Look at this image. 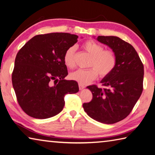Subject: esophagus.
Instances as JSON below:
<instances>
[{"label": "esophagus", "mask_w": 155, "mask_h": 155, "mask_svg": "<svg viewBox=\"0 0 155 155\" xmlns=\"http://www.w3.org/2000/svg\"><path fill=\"white\" fill-rule=\"evenodd\" d=\"M78 87H79V89L80 90H82V89H83L84 88H85V86L83 85H81V84H80V83H78Z\"/></svg>", "instance_id": "esophagus-1"}]
</instances>
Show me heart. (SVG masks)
<instances>
[{
	"label": "heart",
	"instance_id": "heart-1",
	"mask_svg": "<svg viewBox=\"0 0 155 155\" xmlns=\"http://www.w3.org/2000/svg\"><path fill=\"white\" fill-rule=\"evenodd\" d=\"M83 49L91 56L89 67L87 70H78L71 72L70 78L81 85H87L97 78L98 74L100 77L104 78L110 74L117 66V58L115 53L110 49H104L100 43L94 40H88L83 44ZM75 47L72 46L64 53L63 60L68 68L72 69L76 66Z\"/></svg>",
	"mask_w": 155,
	"mask_h": 155
}]
</instances>
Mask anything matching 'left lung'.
Segmentation results:
<instances>
[{
    "mask_svg": "<svg viewBox=\"0 0 155 155\" xmlns=\"http://www.w3.org/2000/svg\"><path fill=\"white\" fill-rule=\"evenodd\" d=\"M97 40L110 47L117 66L101 81L104 88L87 87L93 95L83 107L89 116L102 123L113 124L130 114L143 91L144 65L134 47L117 36H98Z\"/></svg>",
    "mask_w": 155,
    "mask_h": 155,
    "instance_id": "left-lung-1",
    "label": "left lung"
}]
</instances>
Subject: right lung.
Returning <instances> with one entry per match:
<instances>
[{
	"mask_svg": "<svg viewBox=\"0 0 155 155\" xmlns=\"http://www.w3.org/2000/svg\"><path fill=\"white\" fill-rule=\"evenodd\" d=\"M78 38L63 32L38 35L17 53L12 84L19 105L30 117L55 116L62 110L64 96L78 91L77 82L64 79L68 73L63 60L66 49Z\"/></svg>",
	"mask_w": 155,
	"mask_h": 155,
	"instance_id": "right-lung-1",
	"label": "right lung"
}]
</instances>
